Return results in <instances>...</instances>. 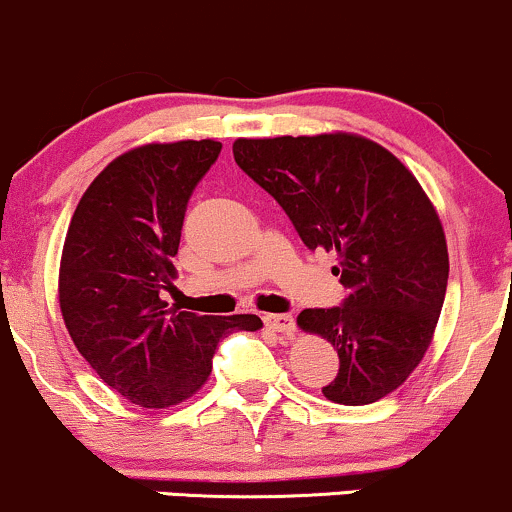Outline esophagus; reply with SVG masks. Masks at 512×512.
Wrapping results in <instances>:
<instances>
[{"instance_id":"1","label":"esophagus","mask_w":512,"mask_h":512,"mask_svg":"<svg viewBox=\"0 0 512 512\" xmlns=\"http://www.w3.org/2000/svg\"><path fill=\"white\" fill-rule=\"evenodd\" d=\"M262 320H265L267 328L274 330V333L291 335L296 330L294 316H291V313H269V316H265Z\"/></svg>"}]
</instances>
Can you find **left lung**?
<instances>
[{"label": "left lung", "instance_id": "1", "mask_svg": "<svg viewBox=\"0 0 512 512\" xmlns=\"http://www.w3.org/2000/svg\"><path fill=\"white\" fill-rule=\"evenodd\" d=\"M238 167L282 206L308 250H335L340 306L306 308L299 325L338 350L328 401L367 406L403 384L428 350L449 257L445 230L398 157L350 133L240 138Z\"/></svg>", "mask_w": 512, "mask_h": 512}]
</instances>
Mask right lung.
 I'll use <instances>...</instances> for the list:
<instances>
[{
  "mask_svg": "<svg viewBox=\"0 0 512 512\" xmlns=\"http://www.w3.org/2000/svg\"><path fill=\"white\" fill-rule=\"evenodd\" d=\"M218 140L128 150L77 204L60 260L67 333L106 386L143 408L192 396L233 330H260L252 313L216 318L160 299L177 277L172 257L196 184L221 155Z\"/></svg>",
  "mask_w": 512,
  "mask_h": 512,
  "instance_id": "add662e5",
  "label": "right lung"
}]
</instances>
